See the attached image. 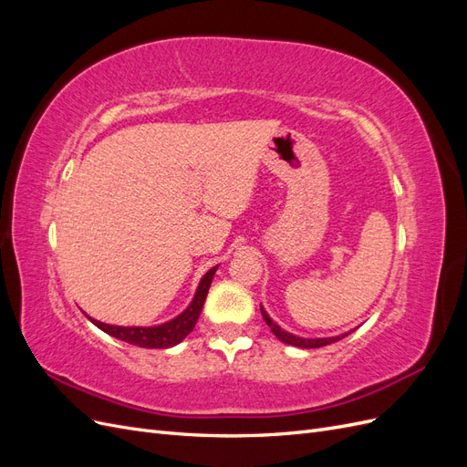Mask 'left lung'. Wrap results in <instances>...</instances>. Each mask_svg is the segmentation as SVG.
<instances>
[{
	"mask_svg": "<svg viewBox=\"0 0 467 467\" xmlns=\"http://www.w3.org/2000/svg\"><path fill=\"white\" fill-rule=\"evenodd\" d=\"M261 314H263V319L265 323L271 327V331L276 335L278 341L286 343V345H292V347H298V348H319V347H325V345H331L335 341H341L343 337H347L348 333H343V335H337V337H319V338H307V337H300V335H294V333H288L280 327V325L276 321H273V317L268 316L265 312V307L261 306Z\"/></svg>",
	"mask_w": 467,
	"mask_h": 467,
	"instance_id": "obj_1",
	"label": "left lung"
}]
</instances>
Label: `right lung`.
Instances as JSON below:
<instances>
[{
    "instance_id": "1",
    "label": "right lung",
    "mask_w": 467,
    "mask_h": 467,
    "mask_svg": "<svg viewBox=\"0 0 467 467\" xmlns=\"http://www.w3.org/2000/svg\"><path fill=\"white\" fill-rule=\"evenodd\" d=\"M216 271H218V265L212 266L210 271L201 278L199 288H196L194 298L187 306V309H182V312L177 317L169 319L165 323L151 325V327H134V325H132V327H124V325H109V323H103V321H97L89 316L88 317H89L91 323L97 325L99 329L105 331L110 337L120 338V341H124V343H130V345L142 347V348L175 347L194 329L196 321H199L208 288L212 285V278H214Z\"/></svg>"
}]
</instances>
